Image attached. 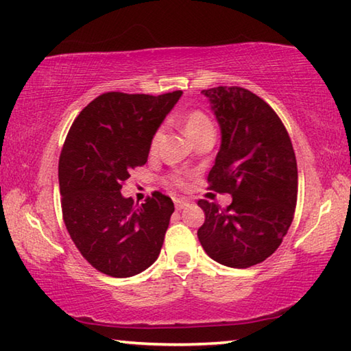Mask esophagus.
<instances>
[{
	"instance_id": "esophagus-1",
	"label": "esophagus",
	"mask_w": 351,
	"mask_h": 351,
	"mask_svg": "<svg viewBox=\"0 0 351 351\" xmlns=\"http://www.w3.org/2000/svg\"><path fill=\"white\" fill-rule=\"evenodd\" d=\"M174 204H176V209H177V210H182V209H184V208L188 206L189 202H188V200H183V198H176Z\"/></svg>"
}]
</instances>
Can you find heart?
Wrapping results in <instances>:
<instances>
[{
	"label": "heart",
	"mask_w": 351,
	"mask_h": 351,
	"mask_svg": "<svg viewBox=\"0 0 351 351\" xmlns=\"http://www.w3.org/2000/svg\"><path fill=\"white\" fill-rule=\"evenodd\" d=\"M182 123L183 128L186 131V134L193 138L195 142L198 137H202L208 133H214V123L210 121L209 116L204 113L202 110H189L182 117ZM162 138V128H158L154 131V134L151 136L149 141V151L151 153H156L158 148V143H160ZM171 183H174L176 186H184L186 184V180H184L183 176H171Z\"/></svg>",
	"instance_id": "1"
}]
</instances>
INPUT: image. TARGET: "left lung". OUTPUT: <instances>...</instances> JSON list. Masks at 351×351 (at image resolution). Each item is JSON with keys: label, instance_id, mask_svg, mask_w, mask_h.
Here are the masks:
<instances>
[{"label": "left lung", "instance_id": "1", "mask_svg": "<svg viewBox=\"0 0 351 351\" xmlns=\"http://www.w3.org/2000/svg\"><path fill=\"white\" fill-rule=\"evenodd\" d=\"M221 128L208 189L232 203L198 200V240L213 260L235 269L263 263L282 243L298 197V168L289 133L267 102L241 87L203 90Z\"/></svg>", "mask_w": 351, "mask_h": 351}]
</instances>
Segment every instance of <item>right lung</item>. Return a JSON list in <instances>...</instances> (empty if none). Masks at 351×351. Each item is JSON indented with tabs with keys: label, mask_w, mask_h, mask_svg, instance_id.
<instances>
[{
	"label": "right lung",
	"mask_w": 351,
	"mask_h": 351,
	"mask_svg": "<svg viewBox=\"0 0 351 351\" xmlns=\"http://www.w3.org/2000/svg\"><path fill=\"white\" fill-rule=\"evenodd\" d=\"M182 91H110L85 107L59 156L62 218L81 255L99 272L128 278L160 254L174 203L153 193L145 203L121 194L130 171L147 163L149 141Z\"/></svg>",
	"instance_id": "1"
}]
</instances>
